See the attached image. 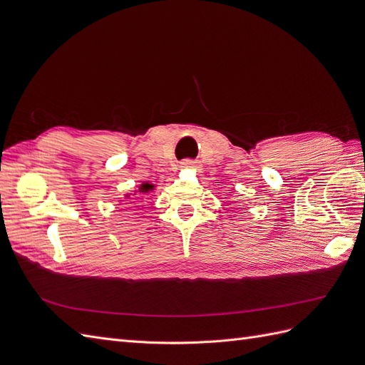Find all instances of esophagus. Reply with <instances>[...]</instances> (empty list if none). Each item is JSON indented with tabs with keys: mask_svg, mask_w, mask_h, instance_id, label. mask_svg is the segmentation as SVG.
<instances>
[{
	"mask_svg": "<svg viewBox=\"0 0 365 365\" xmlns=\"http://www.w3.org/2000/svg\"><path fill=\"white\" fill-rule=\"evenodd\" d=\"M181 168L182 169H195L196 168V163L192 160H185L181 163Z\"/></svg>",
	"mask_w": 365,
	"mask_h": 365,
	"instance_id": "1",
	"label": "esophagus"
}]
</instances>
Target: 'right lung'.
Segmentation results:
<instances>
[{
  "label": "right lung",
  "instance_id": "add662e5",
  "mask_svg": "<svg viewBox=\"0 0 365 365\" xmlns=\"http://www.w3.org/2000/svg\"><path fill=\"white\" fill-rule=\"evenodd\" d=\"M155 190H157V185L155 184H152L150 181H143L141 184H138L137 189L130 190L129 193H125L123 195V200H118V204H121V202L126 201V200H130V196H135L138 193L146 195V193H152V192H155Z\"/></svg>",
  "mask_w": 365,
  "mask_h": 365
}]
</instances>
